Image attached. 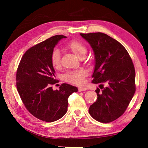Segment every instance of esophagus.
I'll list each match as a JSON object with an SVG mask.
<instances>
[{"instance_id":"obj_1","label":"esophagus","mask_w":148,"mask_h":148,"mask_svg":"<svg viewBox=\"0 0 148 148\" xmlns=\"http://www.w3.org/2000/svg\"><path fill=\"white\" fill-rule=\"evenodd\" d=\"M86 90V88H84V87H79L78 88V92H82V91H84Z\"/></svg>"}]
</instances>
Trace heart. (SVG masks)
Instances as JSON below:
<instances>
[{"instance_id": "obj_1", "label": "heart", "mask_w": 148, "mask_h": 148, "mask_svg": "<svg viewBox=\"0 0 148 148\" xmlns=\"http://www.w3.org/2000/svg\"><path fill=\"white\" fill-rule=\"evenodd\" d=\"M67 49L73 52L79 58H83L86 54L87 49L84 44L78 40H72L67 43ZM51 62L52 66L55 69H60L61 62L60 52L58 49H54L51 54ZM87 72L84 69H79L75 71H67L64 75L63 78L65 82L77 85H81L84 83V78L86 77Z\"/></svg>"}]
</instances>
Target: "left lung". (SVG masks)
<instances>
[{"instance_id":"8db88e82","label":"left lung","mask_w":148,"mask_h":148,"mask_svg":"<svg viewBox=\"0 0 148 148\" xmlns=\"http://www.w3.org/2000/svg\"><path fill=\"white\" fill-rule=\"evenodd\" d=\"M90 44L95 56L92 83H99L97 100L89 113L101 123H110L122 116L136 91L135 67L128 52L117 40L102 33H80ZM107 86L103 87L104 83Z\"/></svg>"}]
</instances>
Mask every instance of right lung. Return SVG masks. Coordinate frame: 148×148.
Wrapping results in <instances>:
<instances>
[{
	"instance_id": "1",
	"label": "right lung",
	"mask_w": 148,
	"mask_h": 148,
	"mask_svg": "<svg viewBox=\"0 0 148 148\" xmlns=\"http://www.w3.org/2000/svg\"><path fill=\"white\" fill-rule=\"evenodd\" d=\"M64 35H56L26 51L22 57L16 74V84L22 102L34 117L53 122L66 114L68 98L77 92V87L66 83L53 91L52 86L59 83L54 78L55 70L51 54Z\"/></svg>"
}]
</instances>
